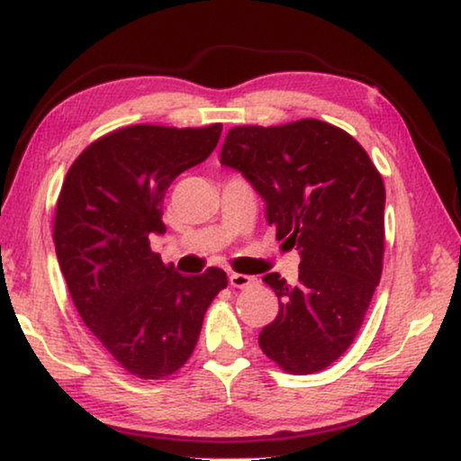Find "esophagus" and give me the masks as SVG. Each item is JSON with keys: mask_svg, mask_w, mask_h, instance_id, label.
<instances>
[{"mask_svg": "<svg viewBox=\"0 0 461 461\" xmlns=\"http://www.w3.org/2000/svg\"><path fill=\"white\" fill-rule=\"evenodd\" d=\"M253 280H255L253 276H247V274H230V278H229L230 286H235V288H247Z\"/></svg>", "mask_w": 461, "mask_h": 461, "instance_id": "esophagus-1", "label": "esophagus"}]
</instances>
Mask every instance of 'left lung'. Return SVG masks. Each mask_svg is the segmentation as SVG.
Listing matches in <instances>:
<instances>
[{
  "label": "left lung",
  "mask_w": 461,
  "mask_h": 461,
  "mask_svg": "<svg viewBox=\"0 0 461 461\" xmlns=\"http://www.w3.org/2000/svg\"><path fill=\"white\" fill-rule=\"evenodd\" d=\"M221 162L264 197L267 224L301 255L296 285L264 276L280 311L259 348L286 373L321 371L348 350L379 285L384 179L350 133L320 119L232 127Z\"/></svg>",
  "instance_id": "8db88e82"
}]
</instances>
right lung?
Here are the masks:
<instances>
[{
  "mask_svg": "<svg viewBox=\"0 0 461 461\" xmlns=\"http://www.w3.org/2000/svg\"><path fill=\"white\" fill-rule=\"evenodd\" d=\"M222 125H130L74 160L55 206V253L77 313L107 352L140 379L181 369L203 315L229 280L221 267L183 276L150 249L162 235L171 183L206 160Z\"/></svg>",
  "mask_w": 461,
  "mask_h": 461,
  "instance_id": "add662e5",
  "label": "right lung"
}]
</instances>
